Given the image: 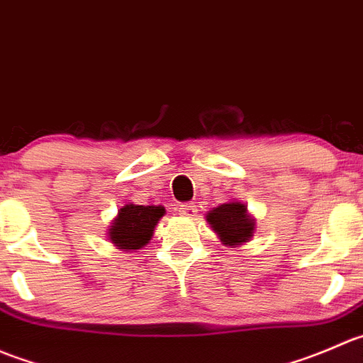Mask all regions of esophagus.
<instances>
[{
	"label": "esophagus",
	"instance_id": "esophagus-1",
	"mask_svg": "<svg viewBox=\"0 0 363 363\" xmlns=\"http://www.w3.org/2000/svg\"><path fill=\"white\" fill-rule=\"evenodd\" d=\"M178 210H180V213L183 215V217H194L197 211V208L194 203H183V204H180V208H178Z\"/></svg>",
	"mask_w": 363,
	"mask_h": 363
}]
</instances>
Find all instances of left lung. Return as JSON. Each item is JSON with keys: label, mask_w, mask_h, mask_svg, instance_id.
<instances>
[{"label": "left lung", "mask_w": 363, "mask_h": 363, "mask_svg": "<svg viewBox=\"0 0 363 363\" xmlns=\"http://www.w3.org/2000/svg\"><path fill=\"white\" fill-rule=\"evenodd\" d=\"M208 222L225 245L247 242L254 233V218L247 215L245 204L224 203L208 213Z\"/></svg>", "instance_id": "8db88e82"}]
</instances>
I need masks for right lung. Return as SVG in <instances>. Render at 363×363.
<instances>
[{
    "label": "right lung",
    "mask_w": 363,
    "mask_h": 363,
    "mask_svg": "<svg viewBox=\"0 0 363 363\" xmlns=\"http://www.w3.org/2000/svg\"><path fill=\"white\" fill-rule=\"evenodd\" d=\"M166 213L162 206L125 204L109 229L111 242L121 249H141L150 242L157 222Z\"/></svg>",
    "instance_id": "1"
}]
</instances>
